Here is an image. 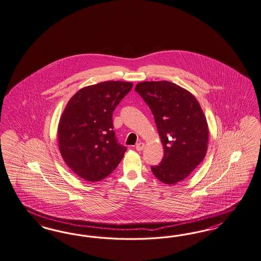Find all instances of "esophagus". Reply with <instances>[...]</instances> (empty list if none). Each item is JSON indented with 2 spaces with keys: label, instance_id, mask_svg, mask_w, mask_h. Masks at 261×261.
Returning <instances> with one entry per match:
<instances>
[{
  "label": "esophagus",
  "instance_id": "esophagus-1",
  "mask_svg": "<svg viewBox=\"0 0 261 261\" xmlns=\"http://www.w3.org/2000/svg\"><path fill=\"white\" fill-rule=\"evenodd\" d=\"M144 147H145V144L144 143H138L137 145H136V149L138 150V151H141V150H143L144 149Z\"/></svg>",
  "mask_w": 261,
  "mask_h": 261
}]
</instances>
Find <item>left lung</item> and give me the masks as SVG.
Returning a JSON list of instances; mask_svg holds the SVG:
<instances>
[{"label":"left lung","mask_w":261,"mask_h":261,"mask_svg":"<svg viewBox=\"0 0 261 261\" xmlns=\"http://www.w3.org/2000/svg\"><path fill=\"white\" fill-rule=\"evenodd\" d=\"M135 91L154 116L164 147L162 161L151 166V171L160 181L175 185L188 177L206 155L207 119L196 98L177 84L143 82L136 85Z\"/></svg>","instance_id":"8db88e82"}]
</instances>
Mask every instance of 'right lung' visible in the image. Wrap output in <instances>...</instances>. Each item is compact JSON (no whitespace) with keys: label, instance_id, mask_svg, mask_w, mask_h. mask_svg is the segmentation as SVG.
<instances>
[{"label":"right lung","instance_id":"1","mask_svg":"<svg viewBox=\"0 0 261 261\" xmlns=\"http://www.w3.org/2000/svg\"><path fill=\"white\" fill-rule=\"evenodd\" d=\"M132 86L104 82L82 88L68 102L58 125V143L64 161L79 177L99 181L124 156L127 148L116 140L113 113Z\"/></svg>","mask_w":261,"mask_h":261}]
</instances>
